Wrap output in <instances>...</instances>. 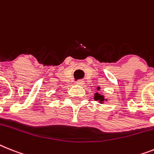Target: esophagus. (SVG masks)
<instances>
[{
	"mask_svg": "<svg viewBox=\"0 0 154 154\" xmlns=\"http://www.w3.org/2000/svg\"><path fill=\"white\" fill-rule=\"evenodd\" d=\"M76 83H77L78 85H80V86H82V85H84L85 82L82 79H79V80H78L77 82H76Z\"/></svg>",
	"mask_w": 154,
	"mask_h": 154,
	"instance_id": "obj_1",
	"label": "esophagus"
}]
</instances>
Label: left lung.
<instances>
[{
	"mask_svg": "<svg viewBox=\"0 0 154 154\" xmlns=\"http://www.w3.org/2000/svg\"><path fill=\"white\" fill-rule=\"evenodd\" d=\"M97 90H100V87H97ZM94 100H96V101H100V103H103L104 101H105V97L104 96H101V94H99L98 93H96L94 94Z\"/></svg>",
	"mask_w": 154,
	"mask_h": 154,
	"instance_id": "left-lung-1",
	"label": "left lung"
}]
</instances>
